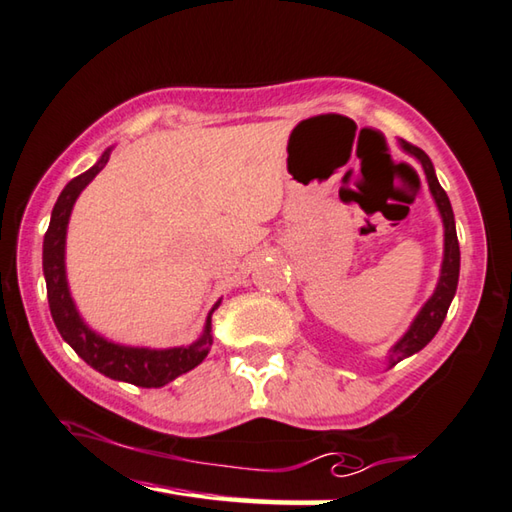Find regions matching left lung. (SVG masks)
<instances>
[{"label": "left lung", "instance_id": "8db88e82", "mask_svg": "<svg viewBox=\"0 0 512 512\" xmlns=\"http://www.w3.org/2000/svg\"><path fill=\"white\" fill-rule=\"evenodd\" d=\"M398 145H401V150L405 154L414 156V159L421 163L423 172H425L427 188H430V194L436 203V210H439L441 221H443V262H441L439 282H436V288L430 295V300H427L421 306V311L416 313V318L412 320L410 329H407L403 336L396 340V345L389 349L387 369H392L396 362L414 356V353L421 351L427 342L436 336V331L441 329L445 315H448V309L454 300V293H457L459 268H461V253H459L457 226H454V212H452L448 194H445L439 179H436V172H434L430 156H427L421 147H414L407 141H403V138L398 141Z\"/></svg>", "mask_w": 512, "mask_h": 512}]
</instances>
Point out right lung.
<instances>
[{
  "label": "right lung",
  "mask_w": 512,
  "mask_h": 512,
  "mask_svg": "<svg viewBox=\"0 0 512 512\" xmlns=\"http://www.w3.org/2000/svg\"><path fill=\"white\" fill-rule=\"evenodd\" d=\"M111 150L107 147L100 159L82 172L76 179H71L55 201L49 230L44 235L42 244V268L46 280V297H49V309L53 315L55 327H58L62 340L71 345V349L94 367L100 374L111 380H123L138 387H163L172 383L176 376L201 365L212 347V313L219 309L221 300L212 306L206 324H203L201 336L183 347L170 349H150V347H129L120 342H111L102 338L100 333L89 329V324L82 320V315L73 302L69 282H67V228L73 206L80 197V192L96 179V174L107 165Z\"/></svg>",
  "instance_id": "add662e5"
}]
</instances>
